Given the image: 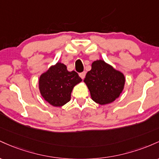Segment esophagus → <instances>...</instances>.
I'll list each match as a JSON object with an SVG mask.
<instances>
[{
	"mask_svg": "<svg viewBox=\"0 0 159 159\" xmlns=\"http://www.w3.org/2000/svg\"><path fill=\"white\" fill-rule=\"evenodd\" d=\"M80 77H81L83 80L84 79L85 76V72H83V73H81V74H80Z\"/></svg>",
	"mask_w": 159,
	"mask_h": 159,
	"instance_id": "esophagus-1",
	"label": "esophagus"
}]
</instances>
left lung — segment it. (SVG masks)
Returning a JSON list of instances; mask_svg holds the SVG:
<instances>
[{
    "mask_svg": "<svg viewBox=\"0 0 159 159\" xmlns=\"http://www.w3.org/2000/svg\"><path fill=\"white\" fill-rule=\"evenodd\" d=\"M83 81L94 102L105 105L113 102L120 96L125 84V77L121 71L99 59L92 62V69Z\"/></svg>",
    "mask_w": 159,
    "mask_h": 159,
    "instance_id": "8db88e82",
    "label": "left lung"
}]
</instances>
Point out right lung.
Listing matches in <instances>:
<instances>
[{
	"label": "right lung",
	"mask_w": 159,
	"mask_h": 159,
	"mask_svg": "<svg viewBox=\"0 0 159 159\" xmlns=\"http://www.w3.org/2000/svg\"><path fill=\"white\" fill-rule=\"evenodd\" d=\"M81 82L77 73L68 71L65 64L58 61L40 75L38 86L43 99L58 107L70 101L73 89Z\"/></svg>",
	"instance_id": "1"
}]
</instances>
